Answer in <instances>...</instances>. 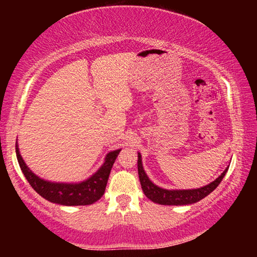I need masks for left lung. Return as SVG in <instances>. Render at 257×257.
I'll list each match as a JSON object with an SVG mask.
<instances>
[{
	"label": "left lung",
	"instance_id": "left-lung-1",
	"mask_svg": "<svg viewBox=\"0 0 257 257\" xmlns=\"http://www.w3.org/2000/svg\"><path fill=\"white\" fill-rule=\"evenodd\" d=\"M138 176L139 181H141L142 189L144 191L145 196L150 198L152 202L156 204H161V205H188V204H194L199 202L204 197H206L208 194H211L220 182L222 181L223 177L228 171V168L221 173V175L216 178L214 181L208 184L201 188L195 189H164L162 187L156 186L155 184L151 181L149 176L143 168L142 162V155L138 153Z\"/></svg>",
	"mask_w": 257,
	"mask_h": 257
}]
</instances>
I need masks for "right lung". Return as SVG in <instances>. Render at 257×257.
<instances>
[{"label": "right lung", "mask_w": 257, "mask_h": 257, "mask_svg": "<svg viewBox=\"0 0 257 257\" xmlns=\"http://www.w3.org/2000/svg\"><path fill=\"white\" fill-rule=\"evenodd\" d=\"M121 150L108 152L104 163L98 170L89 178L80 182H54L38 177L30 170L20 155L19 146L16 144L17 159L26 179L37 194L51 203L60 204L66 206L90 205L103 196L110 176L113 163Z\"/></svg>", "instance_id": "obj_1"}]
</instances>
